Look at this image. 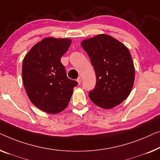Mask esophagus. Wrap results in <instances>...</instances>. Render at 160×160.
Here are the masks:
<instances>
[{
  "mask_svg": "<svg viewBox=\"0 0 160 160\" xmlns=\"http://www.w3.org/2000/svg\"><path fill=\"white\" fill-rule=\"evenodd\" d=\"M81 81H82V80H81L80 78H78L77 79V82H78V84H79V85L81 84Z\"/></svg>",
  "mask_w": 160,
  "mask_h": 160,
  "instance_id": "34e87169",
  "label": "esophagus"
}]
</instances>
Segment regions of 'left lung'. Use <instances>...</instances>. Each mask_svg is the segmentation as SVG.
Masks as SVG:
<instances>
[{
	"label": "left lung",
	"instance_id": "left-lung-1",
	"mask_svg": "<svg viewBox=\"0 0 160 160\" xmlns=\"http://www.w3.org/2000/svg\"><path fill=\"white\" fill-rule=\"evenodd\" d=\"M95 69L96 84L89 98L105 109L120 104L134 84L132 57L124 44L112 36L100 34L81 42Z\"/></svg>",
	"mask_w": 160,
	"mask_h": 160
}]
</instances>
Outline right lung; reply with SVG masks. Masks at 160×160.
<instances>
[{"label":"right lung","instance_id":"add662e5","mask_svg":"<svg viewBox=\"0 0 160 160\" xmlns=\"http://www.w3.org/2000/svg\"><path fill=\"white\" fill-rule=\"evenodd\" d=\"M72 40L46 38L29 51L22 63V80L29 98L36 107L57 114L67 107L78 83L67 78L60 58Z\"/></svg>","mask_w":160,"mask_h":160}]
</instances>
